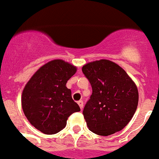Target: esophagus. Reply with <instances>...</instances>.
<instances>
[{
  "label": "esophagus",
  "instance_id": "esophagus-1",
  "mask_svg": "<svg viewBox=\"0 0 159 159\" xmlns=\"http://www.w3.org/2000/svg\"><path fill=\"white\" fill-rule=\"evenodd\" d=\"M77 104L79 105L81 110H82V109H83V106H84V105H83V102H82V101H79V102H77Z\"/></svg>",
  "mask_w": 159,
  "mask_h": 159
}]
</instances>
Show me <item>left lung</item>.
<instances>
[{
	"label": "left lung",
	"mask_w": 159,
	"mask_h": 159,
	"mask_svg": "<svg viewBox=\"0 0 159 159\" xmlns=\"http://www.w3.org/2000/svg\"><path fill=\"white\" fill-rule=\"evenodd\" d=\"M82 72L92 88L82 112L88 129L103 136L123 129L138 106L135 83L122 67L110 60L87 63Z\"/></svg>",
	"instance_id": "8db88e82"
}]
</instances>
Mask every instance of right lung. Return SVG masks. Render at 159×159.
<instances>
[{"label": "right lung", "mask_w": 159, "mask_h": 159, "mask_svg": "<svg viewBox=\"0 0 159 159\" xmlns=\"http://www.w3.org/2000/svg\"><path fill=\"white\" fill-rule=\"evenodd\" d=\"M77 67L61 59L48 62L32 76L24 88L21 105L30 123L46 134L58 133L67 118L80 111L66 83Z\"/></svg>", "instance_id": "add662e5"}]
</instances>
